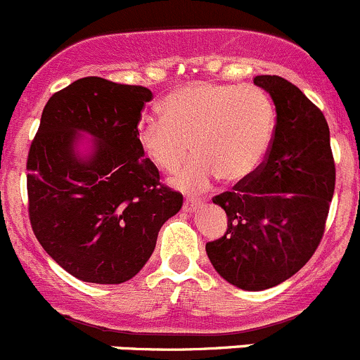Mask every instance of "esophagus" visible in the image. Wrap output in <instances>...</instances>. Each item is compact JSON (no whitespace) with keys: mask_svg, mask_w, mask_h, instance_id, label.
Listing matches in <instances>:
<instances>
[{"mask_svg":"<svg viewBox=\"0 0 360 360\" xmlns=\"http://www.w3.org/2000/svg\"><path fill=\"white\" fill-rule=\"evenodd\" d=\"M200 205H202V200L195 198V196H188L183 203V210L184 212H195Z\"/></svg>","mask_w":360,"mask_h":360,"instance_id":"1","label":"esophagus"}]
</instances>
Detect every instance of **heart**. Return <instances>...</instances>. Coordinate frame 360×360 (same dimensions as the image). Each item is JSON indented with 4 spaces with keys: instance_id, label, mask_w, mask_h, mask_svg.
<instances>
[{
    "instance_id": "b5f03b06",
    "label": "heart",
    "mask_w": 360,
    "mask_h": 360,
    "mask_svg": "<svg viewBox=\"0 0 360 360\" xmlns=\"http://www.w3.org/2000/svg\"><path fill=\"white\" fill-rule=\"evenodd\" d=\"M160 117L141 120L136 139L146 160L172 174L181 190L207 188L215 177L243 183L266 160L274 136V107L257 86L200 81L169 93L158 105Z\"/></svg>"
}]
</instances>
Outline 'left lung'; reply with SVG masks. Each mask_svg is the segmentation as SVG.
I'll return each mask as SVG.
<instances>
[{"label":"left lung","instance_id":"left-lung-1","mask_svg":"<svg viewBox=\"0 0 360 360\" xmlns=\"http://www.w3.org/2000/svg\"><path fill=\"white\" fill-rule=\"evenodd\" d=\"M253 82L276 105L271 148L250 179L212 198L228 215V229L205 250L226 281L260 291L291 278L319 247L336 170L323 112L279 75Z\"/></svg>","mask_w":360,"mask_h":360}]
</instances>
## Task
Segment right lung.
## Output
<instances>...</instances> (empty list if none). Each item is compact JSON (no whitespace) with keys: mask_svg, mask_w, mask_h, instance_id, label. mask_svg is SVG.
<instances>
[{"mask_svg":"<svg viewBox=\"0 0 360 360\" xmlns=\"http://www.w3.org/2000/svg\"><path fill=\"white\" fill-rule=\"evenodd\" d=\"M151 98L143 86L82 77L48 100L30 143V226L48 255L81 281L119 285L138 274L158 231L183 207L136 139ZM81 130L97 139L86 161L73 148Z\"/></svg>","mask_w":360,"mask_h":360,"instance_id":"add662e5","label":"right lung"}]
</instances>
